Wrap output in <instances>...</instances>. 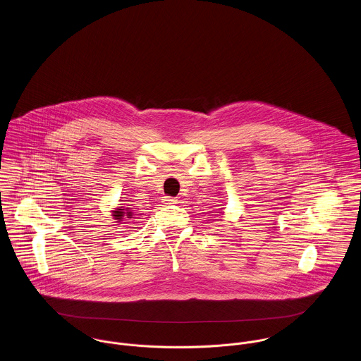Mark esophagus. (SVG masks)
Masks as SVG:
<instances>
[{
  "instance_id": "esophagus-1",
  "label": "esophagus",
  "mask_w": 361,
  "mask_h": 361,
  "mask_svg": "<svg viewBox=\"0 0 361 361\" xmlns=\"http://www.w3.org/2000/svg\"><path fill=\"white\" fill-rule=\"evenodd\" d=\"M164 203L165 204H174V203H177V199L176 197H170V196H165L164 197Z\"/></svg>"
}]
</instances>
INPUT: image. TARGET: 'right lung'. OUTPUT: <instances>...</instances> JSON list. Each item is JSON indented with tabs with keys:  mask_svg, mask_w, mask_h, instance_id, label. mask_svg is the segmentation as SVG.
<instances>
[{
	"mask_svg": "<svg viewBox=\"0 0 361 361\" xmlns=\"http://www.w3.org/2000/svg\"><path fill=\"white\" fill-rule=\"evenodd\" d=\"M112 219L118 224H122L125 221V219H132L133 212L130 210V207H125V206H116L114 210H111Z\"/></svg>",
	"mask_w": 361,
	"mask_h": 361,
	"instance_id": "add662e5",
	"label": "right lung"
}]
</instances>
